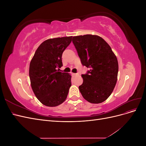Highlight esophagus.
<instances>
[{"mask_svg": "<svg viewBox=\"0 0 146 146\" xmlns=\"http://www.w3.org/2000/svg\"><path fill=\"white\" fill-rule=\"evenodd\" d=\"M73 75H74V76H77V74H76V73H74V74H73Z\"/></svg>", "mask_w": 146, "mask_h": 146, "instance_id": "esophagus-1", "label": "esophagus"}]
</instances>
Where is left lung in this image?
Here are the masks:
<instances>
[{
  "label": "left lung",
  "mask_w": 146,
  "mask_h": 146,
  "mask_svg": "<svg viewBox=\"0 0 146 146\" xmlns=\"http://www.w3.org/2000/svg\"><path fill=\"white\" fill-rule=\"evenodd\" d=\"M72 42L82 64L90 68L82 74L79 86L83 98L91 104H100L111 95L117 82L118 62L108 44L98 35L74 36Z\"/></svg>",
  "instance_id": "8db88e82"
}]
</instances>
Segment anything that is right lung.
<instances>
[{"label":"right lung","instance_id":"right-lung-1","mask_svg":"<svg viewBox=\"0 0 146 146\" xmlns=\"http://www.w3.org/2000/svg\"><path fill=\"white\" fill-rule=\"evenodd\" d=\"M72 36L48 39L42 42L30 61L29 77L32 90L41 103L56 107L67 98L71 76L61 72L63 52Z\"/></svg>","mask_w":146,"mask_h":146}]
</instances>
